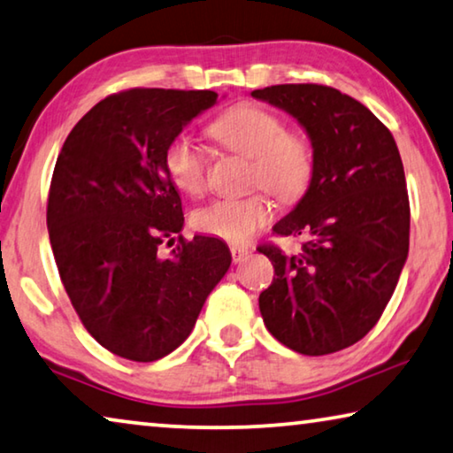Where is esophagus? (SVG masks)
<instances>
[{"label": "esophagus", "mask_w": 453, "mask_h": 453, "mask_svg": "<svg viewBox=\"0 0 453 453\" xmlns=\"http://www.w3.org/2000/svg\"><path fill=\"white\" fill-rule=\"evenodd\" d=\"M229 252H232V260L235 264L246 262L248 257H250V254H252L248 248H242V246H232V250H229Z\"/></svg>", "instance_id": "1"}]
</instances>
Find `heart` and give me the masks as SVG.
Returning <instances> with one entry per match:
<instances>
[{
	"mask_svg": "<svg viewBox=\"0 0 453 453\" xmlns=\"http://www.w3.org/2000/svg\"><path fill=\"white\" fill-rule=\"evenodd\" d=\"M215 141L235 153L252 157L250 183L264 188L276 197L298 199L311 185L314 173V150L308 136L286 131L276 112L257 104H240L210 127ZM165 167L179 189L199 196L205 189L203 150L189 134H177L165 149ZM274 215L265 193L246 197L215 199L193 213L191 224L197 232L229 243H248Z\"/></svg>",
	"mask_w": 453,
	"mask_h": 453,
	"instance_id": "obj_1",
	"label": "heart"
}]
</instances>
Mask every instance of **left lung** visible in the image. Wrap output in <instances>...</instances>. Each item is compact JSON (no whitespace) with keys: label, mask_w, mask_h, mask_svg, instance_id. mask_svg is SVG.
<instances>
[{"label":"left lung","mask_w":453,"mask_h":453,"mask_svg":"<svg viewBox=\"0 0 453 453\" xmlns=\"http://www.w3.org/2000/svg\"><path fill=\"white\" fill-rule=\"evenodd\" d=\"M252 96L296 119L314 150L311 185L274 226L304 235L303 250L257 248L276 272L260 294L264 325L300 355L336 353L377 325L407 260L399 149L367 106L330 86L278 84Z\"/></svg>","instance_id":"left-lung-1"}]
</instances>
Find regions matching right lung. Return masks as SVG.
Returning <instances> with one entry per match:
<instances>
[{"label": "right lung", "instance_id": "obj_1", "mask_svg": "<svg viewBox=\"0 0 453 453\" xmlns=\"http://www.w3.org/2000/svg\"><path fill=\"white\" fill-rule=\"evenodd\" d=\"M211 90L133 88L100 100L72 128L48 196V232L70 303L96 342L150 363L191 334L232 264L224 242L183 229L165 149L211 109Z\"/></svg>", "mask_w": 453, "mask_h": 453}]
</instances>
